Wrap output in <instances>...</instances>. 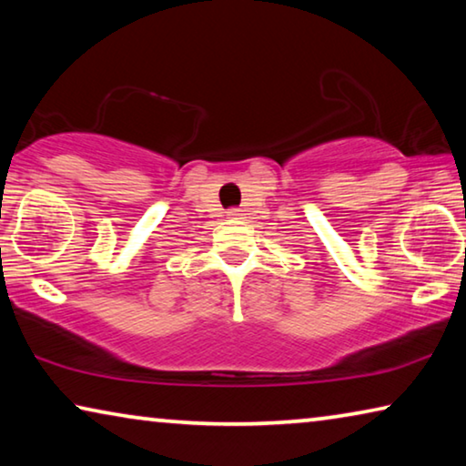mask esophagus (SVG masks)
I'll list each match as a JSON object with an SVG mask.
<instances>
[{"mask_svg":"<svg viewBox=\"0 0 466 466\" xmlns=\"http://www.w3.org/2000/svg\"><path fill=\"white\" fill-rule=\"evenodd\" d=\"M228 216L234 218V219H240L242 218V211L240 209H230V211H228Z\"/></svg>","mask_w":466,"mask_h":466,"instance_id":"1","label":"esophagus"}]
</instances>
